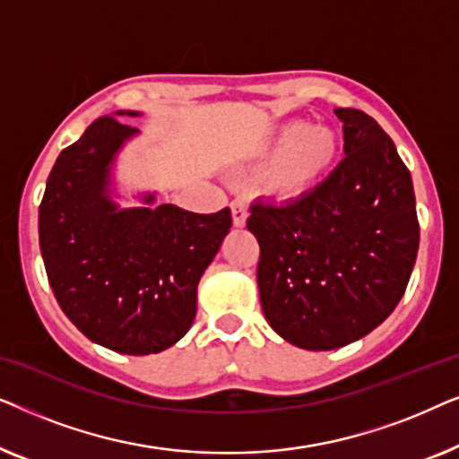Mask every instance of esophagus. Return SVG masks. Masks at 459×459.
Wrapping results in <instances>:
<instances>
[{"label":"esophagus","instance_id":"esophagus-1","mask_svg":"<svg viewBox=\"0 0 459 459\" xmlns=\"http://www.w3.org/2000/svg\"><path fill=\"white\" fill-rule=\"evenodd\" d=\"M247 217H248V209L244 204V200H234L231 203V219H234L236 228H244L247 225Z\"/></svg>","mask_w":459,"mask_h":459}]
</instances>
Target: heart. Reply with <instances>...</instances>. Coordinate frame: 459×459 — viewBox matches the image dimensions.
<instances>
[{"instance_id":"heart-1","label":"heart","mask_w":459,"mask_h":459,"mask_svg":"<svg viewBox=\"0 0 459 459\" xmlns=\"http://www.w3.org/2000/svg\"><path fill=\"white\" fill-rule=\"evenodd\" d=\"M267 154L278 156L267 175V192L280 200L309 194L336 162L341 142L325 125L288 121L267 142Z\"/></svg>"}]
</instances>
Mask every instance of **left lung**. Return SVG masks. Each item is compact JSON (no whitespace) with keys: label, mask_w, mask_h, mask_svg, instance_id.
Returning a JSON list of instances; mask_svg holds the SVG:
<instances>
[{"label":"left lung","mask_w":459,"mask_h":459,"mask_svg":"<svg viewBox=\"0 0 459 459\" xmlns=\"http://www.w3.org/2000/svg\"><path fill=\"white\" fill-rule=\"evenodd\" d=\"M344 159L303 198L256 200L247 228L259 242L261 307L300 349L359 341L391 316L416 263L420 225L410 169L363 110L336 108Z\"/></svg>","instance_id":"1"}]
</instances>
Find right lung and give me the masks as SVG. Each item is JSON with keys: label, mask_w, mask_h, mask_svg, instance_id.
<instances>
[{"label": "right lung", "mask_w": 459, "mask_h": 459, "mask_svg": "<svg viewBox=\"0 0 459 459\" xmlns=\"http://www.w3.org/2000/svg\"><path fill=\"white\" fill-rule=\"evenodd\" d=\"M135 134L117 117H100L62 150L39 206V247L60 309L90 341L150 355L190 330L198 281L228 236L231 211L150 206L154 194L143 206L118 209L110 169Z\"/></svg>", "instance_id": "obj_1"}]
</instances>
